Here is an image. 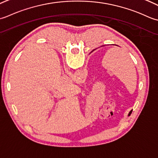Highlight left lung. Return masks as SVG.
<instances>
[{
  "label": "left lung",
  "mask_w": 158,
  "mask_h": 158,
  "mask_svg": "<svg viewBox=\"0 0 158 158\" xmlns=\"http://www.w3.org/2000/svg\"><path fill=\"white\" fill-rule=\"evenodd\" d=\"M93 51H92V52H93ZM131 112H132V110H131L130 112H129V114H128V116H130V114H131Z\"/></svg>",
  "instance_id": "8db88e82"
}]
</instances>
